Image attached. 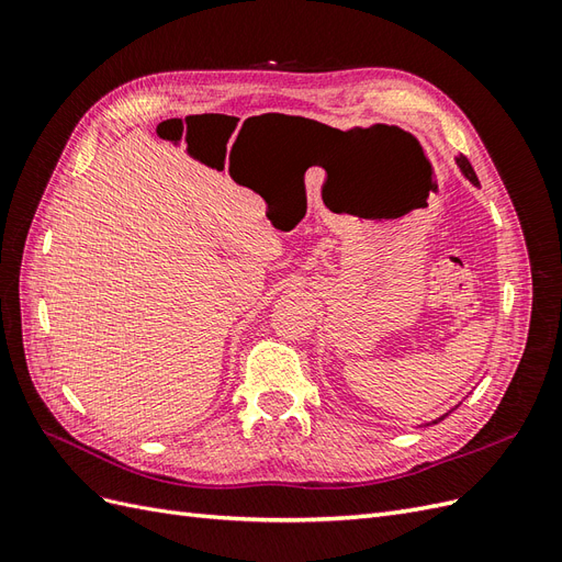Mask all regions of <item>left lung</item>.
Returning a JSON list of instances; mask_svg holds the SVG:
<instances>
[{
	"label": "left lung",
	"mask_w": 562,
	"mask_h": 562,
	"mask_svg": "<svg viewBox=\"0 0 562 562\" xmlns=\"http://www.w3.org/2000/svg\"><path fill=\"white\" fill-rule=\"evenodd\" d=\"M457 166H459V171L464 173V178H467L471 184L481 187V182H479V176H475V171H473L471 164H469V159H467L464 155H459V157H457ZM440 419H446V415H443V417H438V419H434V424H438Z\"/></svg>",
	"instance_id": "1"
}]
</instances>
